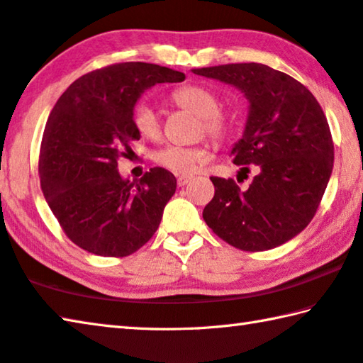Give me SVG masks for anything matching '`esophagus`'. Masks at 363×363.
Here are the masks:
<instances>
[{"label": "esophagus", "instance_id": "34e87169", "mask_svg": "<svg viewBox=\"0 0 363 363\" xmlns=\"http://www.w3.org/2000/svg\"><path fill=\"white\" fill-rule=\"evenodd\" d=\"M190 181H192V176H179L177 177V186L184 187V186H187Z\"/></svg>", "mask_w": 363, "mask_h": 363}]
</instances>
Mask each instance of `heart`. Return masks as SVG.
Masks as SVG:
<instances>
[{"label": "heart", "instance_id": "1", "mask_svg": "<svg viewBox=\"0 0 363 363\" xmlns=\"http://www.w3.org/2000/svg\"><path fill=\"white\" fill-rule=\"evenodd\" d=\"M171 97L176 106L200 116L205 133L214 140H224L232 133V120L220 113V101L213 89L201 84H189L176 89ZM133 125L140 136L147 139H158L162 134L158 110L147 101H140L134 106ZM153 160L158 167L171 173L187 176L206 162L208 152L199 145H167L153 155Z\"/></svg>", "mask_w": 363, "mask_h": 363}]
</instances>
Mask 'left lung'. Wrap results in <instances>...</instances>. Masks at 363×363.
I'll use <instances>...</instances> for the list:
<instances>
[{
	"label": "left lung",
	"mask_w": 363,
	"mask_h": 363,
	"mask_svg": "<svg viewBox=\"0 0 363 363\" xmlns=\"http://www.w3.org/2000/svg\"><path fill=\"white\" fill-rule=\"evenodd\" d=\"M195 75L235 86L250 102L233 163L259 169L247 190L233 179L211 177L208 227L232 247L266 251L296 237L323 196L333 171L335 147L320 104L304 84L267 65L227 64L194 69Z\"/></svg>",
	"instance_id": "1"
}]
</instances>
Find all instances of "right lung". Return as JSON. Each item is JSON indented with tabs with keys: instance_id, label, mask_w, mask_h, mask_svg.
<instances>
[{
	"instance_id": "obj_1",
	"label": "right lung",
	"mask_w": 363,
	"mask_h": 363,
	"mask_svg": "<svg viewBox=\"0 0 363 363\" xmlns=\"http://www.w3.org/2000/svg\"><path fill=\"white\" fill-rule=\"evenodd\" d=\"M184 79L168 67L123 62L86 73L59 97L43 134L38 173L49 208L79 248L123 257L157 232L176 177L157 167L130 182L116 167L140 139L133 125L140 94Z\"/></svg>"
}]
</instances>
